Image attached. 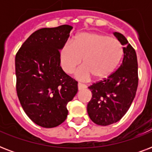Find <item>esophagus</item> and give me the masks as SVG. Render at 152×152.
I'll use <instances>...</instances> for the list:
<instances>
[{
    "mask_svg": "<svg viewBox=\"0 0 152 152\" xmlns=\"http://www.w3.org/2000/svg\"><path fill=\"white\" fill-rule=\"evenodd\" d=\"M86 88V86L83 85V84H82V83H78V84H77V88H78L79 91L83 90V88Z\"/></svg>",
    "mask_w": 152,
    "mask_h": 152,
    "instance_id": "esophagus-1",
    "label": "esophagus"
}]
</instances>
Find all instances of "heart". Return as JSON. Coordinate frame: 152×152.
I'll list each match as a JSON object with an SVG mask.
<instances>
[{
    "mask_svg": "<svg viewBox=\"0 0 152 152\" xmlns=\"http://www.w3.org/2000/svg\"><path fill=\"white\" fill-rule=\"evenodd\" d=\"M123 56L118 39L97 32H83L67 42L60 50V61L66 73H72L83 59V66L75 72L76 79L89 80L91 76L101 80L113 73Z\"/></svg>",
    "mask_w": 152,
    "mask_h": 152,
    "instance_id": "obj_1",
    "label": "heart"
}]
</instances>
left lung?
Segmentation results:
<instances>
[{
	"label": "left lung",
	"instance_id": "1",
	"mask_svg": "<svg viewBox=\"0 0 152 152\" xmlns=\"http://www.w3.org/2000/svg\"><path fill=\"white\" fill-rule=\"evenodd\" d=\"M113 34L124 46L122 64L107 78L88 87L92 93L87 108L88 115L93 122L102 126L121 119L134 99L138 86L136 51L122 34Z\"/></svg>",
	"mask_w": 152,
	"mask_h": 152
}]
</instances>
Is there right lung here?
Listing matches in <instances>:
<instances>
[{"label":"right lung","instance_id":"1","mask_svg":"<svg viewBox=\"0 0 152 152\" xmlns=\"http://www.w3.org/2000/svg\"><path fill=\"white\" fill-rule=\"evenodd\" d=\"M72 26L42 28L23 42L15 55L16 92L31 120L53 128L68 116L67 104L76 95L77 81L60 65V50L66 43Z\"/></svg>","mask_w":152,"mask_h":152}]
</instances>
